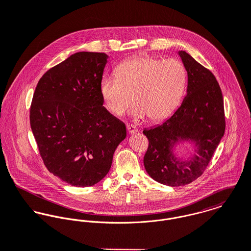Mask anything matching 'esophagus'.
Here are the masks:
<instances>
[{
  "instance_id": "1",
  "label": "esophagus",
  "mask_w": 251,
  "mask_h": 251,
  "mask_svg": "<svg viewBox=\"0 0 251 251\" xmlns=\"http://www.w3.org/2000/svg\"><path fill=\"white\" fill-rule=\"evenodd\" d=\"M127 130L130 134H135L138 132V128L135 127L134 125H127Z\"/></svg>"
}]
</instances>
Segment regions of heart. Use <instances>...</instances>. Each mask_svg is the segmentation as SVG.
<instances>
[{
	"instance_id": "b5f03b06",
	"label": "heart",
	"mask_w": 251,
	"mask_h": 251,
	"mask_svg": "<svg viewBox=\"0 0 251 251\" xmlns=\"http://www.w3.org/2000/svg\"><path fill=\"white\" fill-rule=\"evenodd\" d=\"M116 76H103L100 94L105 107L120 116L133 99L132 114L152 121L168 117L178 106L187 84V70L177 58L142 56L127 59L115 69Z\"/></svg>"
}]
</instances>
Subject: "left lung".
Returning <instances> with one entry per match:
<instances>
[{"mask_svg":"<svg viewBox=\"0 0 251 251\" xmlns=\"http://www.w3.org/2000/svg\"><path fill=\"white\" fill-rule=\"evenodd\" d=\"M188 88L181 106L161 125L144 129L149 140L143 164L155 181L178 187L192 183L209 165L225 131L223 92L214 74L185 51H179ZM190 141L196 154L185 161L173 152L178 142Z\"/></svg>","mask_w":251,"mask_h":251,"instance_id":"1","label":"left lung"}]
</instances>
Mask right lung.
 <instances>
[{
    "label": "right lung",
    "instance_id": "obj_1",
    "mask_svg": "<svg viewBox=\"0 0 251 251\" xmlns=\"http://www.w3.org/2000/svg\"><path fill=\"white\" fill-rule=\"evenodd\" d=\"M105 53L79 52L39 80L29 112L30 128L47 169L74 187L100 182L126 138L125 124L103 107L100 80Z\"/></svg>",
    "mask_w": 251,
    "mask_h": 251
}]
</instances>
